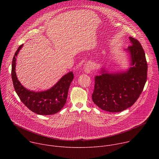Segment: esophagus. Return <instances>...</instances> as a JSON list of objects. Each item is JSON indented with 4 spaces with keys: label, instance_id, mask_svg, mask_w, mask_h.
Returning <instances> with one entry per match:
<instances>
[{
    "label": "esophagus",
    "instance_id": "obj_1",
    "mask_svg": "<svg viewBox=\"0 0 159 159\" xmlns=\"http://www.w3.org/2000/svg\"><path fill=\"white\" fill-rule=\"evenodd\" d=\"M92 69H93L92 63L90 61L85 62V63L84 64V72L87 74H89L90 72V71L92 70Z\"/></svg>",
    "mask_w": 159,
    "mask_h": 159
}]
</instances>
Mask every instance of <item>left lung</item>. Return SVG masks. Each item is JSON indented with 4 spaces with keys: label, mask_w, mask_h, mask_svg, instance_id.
<instances>
[{
    "label": "left lung",
    "mask_w": 159,
    "mask_h": 159,
    "mask_svg": "<svg viewBox=\"0 0 159 159\" xmlns=\"http://www.w3.org/2000/svg\"><path fill=\"white\" fill-rule=\"evenodd\" d=\"M131 66L126 72L108 73L104 69L95 77L93 101L101 109L118 112L131 107L140 97L147 78V63L140 42L129 37Z\"/></svg>",
    "instance_id": "8db88e82"
}]
</instances>
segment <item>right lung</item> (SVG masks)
I'll return each mask as SVG.
<instances>
[{"label":"right lung","mask_w":159,"mask_h":159,"mask_svg":"<svg viewBox=\"0 0 159 159\" xmlns=\"http://www.w3.org/2000/svg\"><path fill=\"white\" fill-rule=\"evenodd\" d=\"M23 46L21 44L16 52L12 59L11 75L16 93L28 109L40 115H51L60 111L66 103L68 92L74 79L72 72L63 75L52 88L41 92L26 89L17 80L16 74V57Z\"/></svg>","instance_id":"right-lung-1"}]
</instances>
